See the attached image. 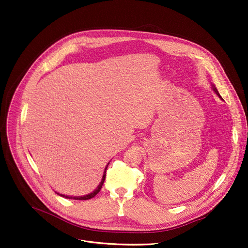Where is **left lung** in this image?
I'll return each mask as SVG.
<instances>
[{
	"label": "left lung",
	"instance_id": "obj_1",
	"mask_svg": "<svg viewBox=\"0 0 248 248\" xmlns=\"http://www.w3.org/2000/svg\"><path fill=\"white\" fill-rule=\"evenodd\" d=\"M211 86H212V89H213V91H214V93H216V94H217V95H218V96H219V97H220L221 99H222V97H221V96H220V94H219V93H218V90H217V88L215 87V85H214V84H211Z\"/></svg>",
	"mask_w": 248,
	"mask_h": 248
}]
</instances>
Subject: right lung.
I'll return each mask as SVG.
<instances>
[{
    "mask_svg": "<svg viewBox=\"0 0 248 248\" xmlns=\"http://www.w3.org/2000/svg\"><path fill=\"white\" fill-rule=\"evenodd\" d=\"M109 164V163H108ZM108 164L107 165V167H106V169H104V171H103V175H102V179H101V181H100V183H99V185L97 186V188L93 191V192H91V193H89V194H87V195H84V196H67V195H64V194H60V193H57L59 196H61V197H64V198H67V199H74V200H88V199H91V198H93L95 195L100 191V189H101V187H102V185H103V183H104V180H106V173H107V169H108Z\"/></svg>",
    "mask_w": 248,
    "mask_h": 248,
    "instance_id": "add662e5",
    "label": "right lung"
}]
</instances>
